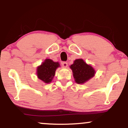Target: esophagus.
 Wrapping results in <instances>:
<instances>
[{"mask_svg": "<svg viewBox=\"0 0 128 128\" xmlns=\"http://www.w3.org/2000/svg\"><path fill=\"white\" fill-rule=\"evenodd\" d=\"M62 66L64 67V68H67V66H68V64H67L66 62H62Z\"/></svg>", "mask_w": 128, "mask_h": 128, "instance_id": "obj_1", "label": "esophagus"}]
</instances>
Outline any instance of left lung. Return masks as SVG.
<instances>
[{
    "label": "left lung",
    "mask_w": 128,
    "mask_h": 128,
    "mask_svg": "<svg viewBox=\"0 0 128 128\" xmlns=\"http://www.w3.org/2000/svg\"><path fill=\"white\" fill-rule=\"evenodd\" d=\"M70 68L72 71L74 80L77 84H84L92 78L96 74L94 68L82 58L74 60Z\"/></svg>",
    "instance_id": "obj_1"
}]
</instances>
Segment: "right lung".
I'll list each match as a JSON object with an SVG mask.
<instances>
[{
    "label": "right lung",
    "mask_w": 128,
    "mask_h": 128,
    "mask_svg": "<svg viewBox=\"0 0 128 128\" xmlns=\"http://www.w3.org/2000/svg\"><path fill=\"white\" fill-rule=\"evenodd\" d=\"M58 62H56L50 58H46L37 68L36 74L37 78L45 83H50L55 76L57 68L60 67Z\"/></svg>",
    "instance_id": "right-lung-1"
}]
</instances>
